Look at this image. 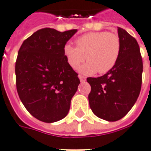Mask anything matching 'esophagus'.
I'll use <instances>...</instances> for the list:
<instances>
[{
  "instance_id": "esophagus-1",
  "label": "esophagus",
  "mask_w": 151,
  "mask_h": 151,
  "mask_svg": "<svg viewBox=\"0 0 151 151\" xmlns=\"http://www.w3.org/2000/svg\"><path fill=\"white\" fill-rule=\"evenodd\" d=\"M78 78H79V79H80V81H81V82H85V81H86V78H85L84 76L78 75Z\"/></svg>"
}]
</instances>
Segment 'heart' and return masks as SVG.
I'll return each mask as SVG.
<instances>
[{"instance_id":"b5f03b06","label":"heart","mask_w":151,"mask_h":151,"mask_svg":"<svg viewBox=\"0 0 151 151\" xmlns=\"http://www.w3.org/2000/svg\"><path fill=\"white\" fill-rule=\"evenodd\" d=\"M76 46L70 43L64 46L63 52L68 65L78 68L83 61H88L79 68L84 75L98 72L105 74L114 68L121 53V40L116 33L107 31L91 32L75 40Z\"/></svg>"}]
</instances>
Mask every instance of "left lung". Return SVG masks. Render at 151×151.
<instances>
[{
    "label": "left lung",
    "instance_id": "left-lung-1",
    "mask_svg": "<svg viewBox=\"0 0 151 151\" xmlns=\"http://www.w3.org/2000/svg\"><path fill=\"white\" fill-rule=\"evenodd\" d=\"M122 48L118 63L105 75L87 78L92 112L100 119L114 122L129 112L137 100L142 83L143 63L137 40L118 28Z\"/></svg>",
    "mask_w": 151,
    "mask_h": 151
}]
</instances>
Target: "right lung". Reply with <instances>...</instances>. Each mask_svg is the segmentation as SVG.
Instances as JSON below:
<instances>
[{"label":"right lung","instance_id":"obj_1","mask_svg":"<svg viewBox=\"0 0 151 151\" xmlns=\"http://www.w3.org/2000/svg\"><path fill=\"white\" fill-rule=\"evenodd\" d=\"M76 32L42 28L24 40L19 50L17 91L26 109L40 121L54 123L68 114L80 80L63 49Z\"/></svg>","mask_w":151,"mask_h":151}]
</instances>
